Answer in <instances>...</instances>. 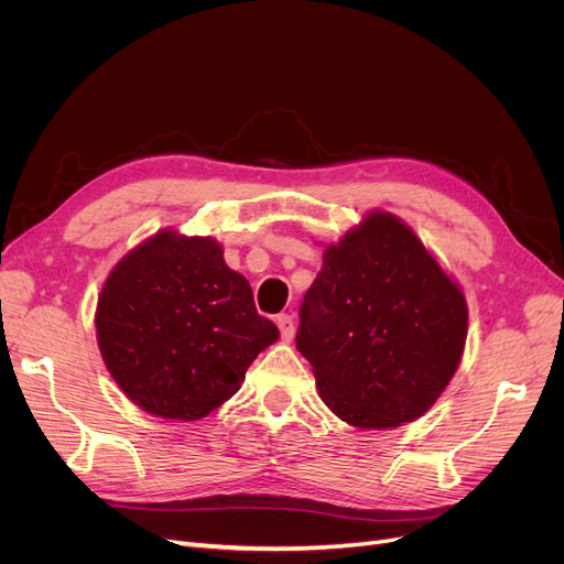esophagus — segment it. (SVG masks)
<instances>
[{
  "instance_id": "34e87169",
  "label": "esophagus",
  "mask_w": 564,
  "mask_h": 564,
  "mask_svg": "<svg viewBox=\"0 0 564 564\" xmlns=\"http://www.w3.org/2000/svg\"><path fill=\"white\" fill-rule=\"evenodd\" d=\"M278 327L282 334V340H292L294 338V317L292 315H280L278 317Z\"/></svg>"
}]
</instances>
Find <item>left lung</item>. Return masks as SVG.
Instances as JSON below:
<instances>
[{
  "label": "left lung",
  "instance_id": "1",
  "mask_svg": "<svg viewBox=\"0 0 564 564\" xmlns=\"http://www.w3.org/2000/svg\"><path fill=\"white\" fill-rule=\"evenodd\" d=\"M466 336L464 289L402 218L373 209L324 247L296 348L340 421L386 431L437 402Z\"/></svg>",
  "mask_w": 564,
  "mask_h": 564
}]
</instances>
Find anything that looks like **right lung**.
I'll return each mask as SVG.
<instances>
[{
	"label": "right lung",
	"mask_w": 564,
	"mask_h": 564,
	"mask_svg": "<svg viewBox=\"0 0 564 564\" xmlns=\"http://www.w3.org/2000/svg\"><path fill=\"white\" fill-rule=\"evenodd\" d=\"M100 357L143 412L197 421L240 390L280 332L214 237L164 228L110 270L96 305Z\"/></svg>",
	"instance_id": "1"
}]
</instances>
